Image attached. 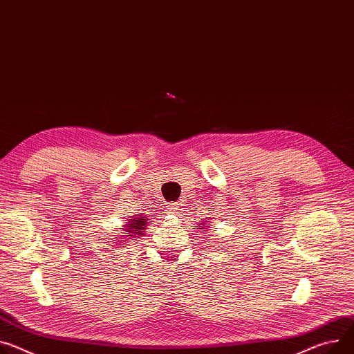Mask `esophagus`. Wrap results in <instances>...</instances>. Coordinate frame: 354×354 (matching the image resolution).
<instances>
[{"label": "esophagus", "instance_id": "esophagus-1", "mask_svg": "<svg viewBox=\"0 0 354 354\" xmlns=\"http://www.w3.org/2000/svg\"><path fill=\"white\" fill-rule=\"evenodd\" d=\"M169 211H170V214H180L181 212V204L170 203L169 204Z\"/></svg>", "mask_w": 354, "mask_h": 354}]
</instances>
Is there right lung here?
<instances>
[{"label":"right lung","instance_id":"add662e5","mask_svg":"<svg viewBox=\"0 0 354 354\" xmlns=\"http://www.w3.org/2000/svg\"><path fill=\"white\" fill-rule=\"evenodd\" d=\"M145 225H146L145 215H140V216L133 215L131 220H129V223H127V227H129V228H126V232L129 234L127 236L139 238L145 232ZM119 241H122V239H119Z\"/></svg>","mask_w":354,"mask_h":354}]
</instances>
